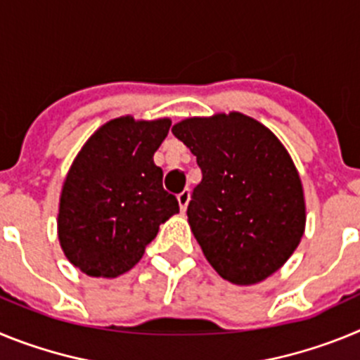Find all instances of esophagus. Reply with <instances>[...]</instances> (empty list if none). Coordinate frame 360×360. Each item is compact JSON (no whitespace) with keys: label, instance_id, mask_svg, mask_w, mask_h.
Listing matches in <instances>:
<instances>
[{"label":"esophagus","instance_id":"obj_1","mask_svg":"<svg viewBox=\"0 0 360 360\" xmlns=\"http://www.w3.org/2000/svg\"><path fill=\"white\" fill-rule=\"evenodd\" d=\"M176 198H178V205H180V209H182V211H186L187 205H189V200H191L189 189H184L182 193L176 196Z\"/></svg>","mask_w":360,"mask_h":360}]
</instances>
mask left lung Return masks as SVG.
Masks as SVG:
<instances>
[{"mask_svg":"<svg viewBox=\"0 0 360 360\" xmlns=\"http://www.w3.org/2000/svg\"><path fill=\"white\" fill-rule=\"evenodd\" d=\"M171 131L202 169L187 221L212 269L234 285L274 274L307 224L303 184L287 148L240 111L191 117Z\"/></svg>","mask_w":360,"mask_h":360,"instance_id":"1","label":"left lung"}]
</instances>
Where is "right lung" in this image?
<instances>
[{"mask_svg":"<svg viewBox=\"0 0 360 360\" xmlns=\"http://www.w3.org/2000/svg\"><path fill=\"white\" fill-rule=\"evenodd\" d=\"M169 119L124 115L86 141L63 182L59 243L73 266L91 278H117L141 262L160 224L180 211L153 162Z\"/></svg>","mask_w":360,"mask_h":360,"instance_id":"right-lung-1","label":"right lung"}]
</instances>
